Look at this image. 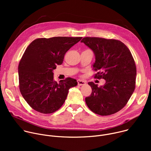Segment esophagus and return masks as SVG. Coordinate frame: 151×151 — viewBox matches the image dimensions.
<instances>
[{
	"mask_svg": "<svg viewBox=\"0 0 151 151\" xmlns=\"http://www.w3.org/2000/svg\"><path fill=\"white\" fill-rule=\"evenodd\" d=\"M77 82H78V85H79V86L83 85H85V84H86L85 81H82V80H81V79H78V80H77Z\"/></svg>",
	"mask_w": 151,
	"mask_h": 151,
	"instance_id": "34e87169",
	"label": "esophagus"
}]
</instances>
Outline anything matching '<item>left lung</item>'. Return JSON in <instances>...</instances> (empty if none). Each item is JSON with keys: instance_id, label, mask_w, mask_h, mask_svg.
<instances>
[{"instance_id": "obj_1", "label": "left lung", "mask_w": 151, "mask_h": 151, "mask_svg": "<svg viewBox=\"0 0 151 151\" xmlns=\"http://www.w3.org/2000/svg\"><path fill=\"white\" fill-rule=\"evenodd\" d=\"M81 42L91 49L96 57L94 78L104 79L106 83L99 87L88 82L92 88L85 102L96 114L107 116L116 113L126 105L136 87V66L127 47L116 39L85 37Z\"/></svg>"}]
</instances>
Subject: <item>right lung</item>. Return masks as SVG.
<instances>
[{
  "label": "right lung",
  "mask_w": 151,
  "mask_h": 151,
  "mask_svg": "<svg viewBox=\"0 0 151 151\" xmlns=\"http://www.w3.org/2000/svg\"><path fill=\"white\" fill-rule=\"evenodd\" d=\"M82 37H53L34 40L26 48L18 65L21 95L32 109L42 114H52L65 101L76 79L67 78L58 83L53 70L63 63L66 52Z\"/></svg>",
  "instance_id": "right-lung-1"
}]
</instances>
